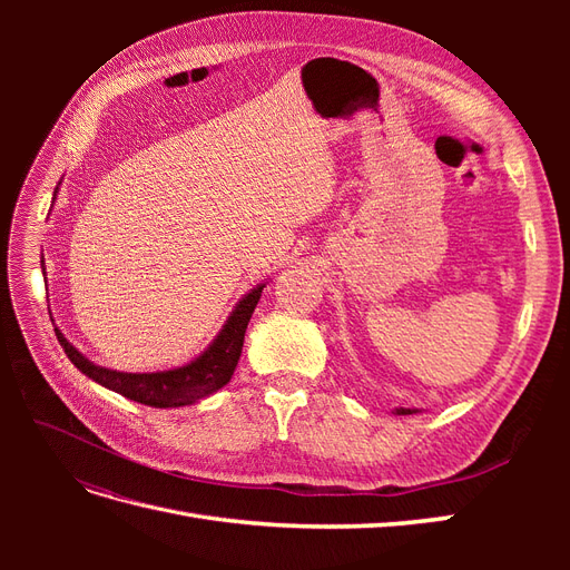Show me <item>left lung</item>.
Instances as JSON below:
<instances>
[{"instance_id": "obj_1", "label": "left lung", "mask_w": 570, "mask_h": 570, "mask_svg": "<svg viewBox=\"0 0 570 570\" xmlns=\"http://www.w3.org/2000/svg\"><path fill=\"white\" fill-rule=\"evenodd\" d=\"M396 416H409V413H419V409H409V406H396L394 409Z\"/></svg>"}]
</instances>
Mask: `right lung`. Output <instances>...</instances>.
Masks as SVG:
<instances>
[{"mask_svg": "<svg viewBox=\"0 0 570 570\" xmlns=\"http://www.w3.org/2000/svg\"><path fill=\"white\" fill-rule=\"evenodd\" d=\"M59 185L55 189V199L59 193ZM42 275H45V258H42ZM264 287H266V283H258L256 287H252L247 292V295H243V299L233 306V312L226 318V323L220 325L218 335L209 342V347H206L199 356L187 361V364H183V366L168 368V371L124 373V371L97 366L95 361H90L82 352H78L73 344L63 337L59 327H55V333H57V340L63 347L66 356L71 358V364L80 373L88 375L90 381L99 383L101 387L124 394L132 402L157 406V409L187 406V404H195V402L204 400V396H209V394L218 392L223 385L230 383V377H233L235 366L239 361V354H243L247 323L254 314L258 299H262Z\"/></svg>", "mask_w": 570, "mask_h": 570, "instance_id": "1", "label": "right lung"}]
</instances>
